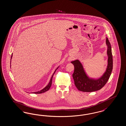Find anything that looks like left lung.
Wrapping results in <instances>:
<instances>
[{
  "label": "left lung",
  "instance_id": "left-lung-1",
  "mask_svg": "<svg viewBox=\"0 0 126 126\" xmlns=\"http://www.w3.org/2000/svg\"><path fill=\"white\" fill-rule=\"evenodd\" d=\"M106 44L108 46V63L105 72L101 78L98 79L89 78L86 74L80 61L76 60L71 62L74 66V71L72 75L73 79L75 85L79 90L82 92H91L100 90L105 85L109 79L113 69V56L111 45L107 37Z\"/></svg>",
  "mask_w": 126,
  "mask_h": 126
}]
</instances>
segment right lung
I'll use <instances>...</instances> for the list:
<instances>
[{
    "instance_id": "1",
    "label": "right lung",
    "mask_w": 126,
    "mask_h": 126,
    "mask_svg": "<svg viewBox=\"0 0 126 126\" xmlns=\"http://www.w3.org/2000/svg\"><path fill=\"white\" fill-rule=\"evenodd\" d=\"M12 57H11V59H12ZM58 68V67L57 68L56 70H57V69ZM56 70L55 71V72H54V73L53 74V75H52V77H51V79H50V81L49 82V84H48V85L47 86H46L45 87L44 89H42V90H41L40 91H37V92H33L32 93L34 94H41L43 93H44L45 92H46V91H48V90H49V89H50V87H51V84H52V78H53V76H54V74L55 73V72H56Z\"/></svg>"
}]
</instances>
